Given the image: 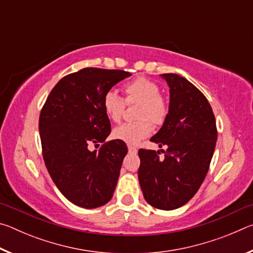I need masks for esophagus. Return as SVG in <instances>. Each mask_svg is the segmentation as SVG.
Masks as SVG:
<instances>
[{"instance_id": "1", "label": "esophagus", "mask_w": 253, "mask_h": 253, "mask_svg": "<svg viewBox=\"0 0 253 253\" xmlns=\"http://www.w3.org/2000/svg\"><path fill=\"white\" fill-rule=\"evenodd\" d=\"M128 152H129L130 154H136L137 153V148L131 146V145H128Z\"/></svg>"}]
</instances>
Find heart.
I'll return each instance as SVG.
<instances>
[{
  "label": "heart",
  "instance_id": "b5f03b06",
  "mask_svg": "<svg viewBox=\"0 0 253 253\" xmlns=\"http://www.w3.org/2000/svg\"><path fill=\"white\" fill-rule=\"evenodd\" d=\"M127 104L139 102L136 122L125 123L113 130L115 139L135 145L153 131V125L161 126L169 115V105L160 95V87L154 81L138 77L124 85ZM125 101L115 91H107L102 98V108L111 122L118 123L125 111Z\"/></svg>",
  "mask_w": 253,
  "mask_h": 253
}]
</instances>
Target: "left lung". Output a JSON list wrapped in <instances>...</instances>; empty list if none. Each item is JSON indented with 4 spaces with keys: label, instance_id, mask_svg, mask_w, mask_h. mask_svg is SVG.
<instances>
[{
    "label": "left lung",
    "instance_id": "8db88e82",
    "mask_svg": "<svg viewBox=\"0 0 253 253\" xmlns=\"http://www.w3.org/2000/svg\"><path fill=\"white\" fill-rule=\"evenodd\" d=\"M169 87V115L151 142L160 151L139 149L138 181L152 207L169 211L186 204L203 183L217 139L215 117L205 96L176 74L161 75ZM162 151V149H161Z\"/></svg>",
    "mask_w": 253,
    "mask_h": 253
}]
</instances>
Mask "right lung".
<instances>
[{"label":"right lung","instance_id":"add662e5","mask_svg":"<svg viewBox=\"0 0 253 253\" xmlns=\"http://www.w3.org/2000/svg\"><path fill=\"white\" fill-rule=\"evenodd\" d=\"M130 72L84 68L59 81L41 110L39 131L42 153L51 178L66 199L84 209H95L113 198L124 157L121 140L104 143L110 122L102 98Z\"/></svg>","mask_w":253,"mask_h":253}]
</instances>
